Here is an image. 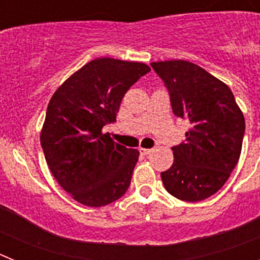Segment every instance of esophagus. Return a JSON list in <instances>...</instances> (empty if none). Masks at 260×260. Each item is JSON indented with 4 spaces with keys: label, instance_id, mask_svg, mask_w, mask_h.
<instances>
[{
    "label": "esophagus",
    "instance_id": "obj_1",
    "mask_svg": "<svg viewBox=\"0 0 260 260\" xmlns=\"http://www.w3.org/2000/svg\"><path fill=\"white\" fill-rule=\"evenodd\" d=\"M152 148H141V153H143L144 156H148L152 153Z\"/></svg>",
    "mask_w": 260,
    "mask_h": 260
}]
</instances>
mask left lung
I'll return each instance as SVG.
<instances>
[{
  "label": "left lung",
  "instance_id": "obj_1",
  "mask_svg": "<svg viewBox=\"0 0 260 260\" xmlns=\"http://www.w3.org/2000/svg\"><path fill=\"white\" fill-rule=\"evenodd\" d=\"M151 66L167 87L173 113L191 125L186 141L172 147L174 161L161 173L162 183L181 201L210 198L238 162L245 134L242 112L231 88L201 66L182 59Z\"/></svg>",
  "mask_w": 260,
  "mask_h": 260
}]
</instances>
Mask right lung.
Here are the masks:
<instances>
[{
  "mask_svg": "<svg viewBox=\"0 0 260 260\" xmlns=\"http://www.w3.org/2000/svg\"><path fill=\"white\" fill-rule=\"evenodd\" d=\"M151 69L141 62L96 58L59 86L48 104L40 135L50 172L79 203L103 207L130 186L139 157L104 134L127 89Z\"/></svg>",
  "mask_w": 260,
  "mask_h": 260,
  "instance_id": "right-lung-1",
  "label": "right lung"
}]
</instances>
